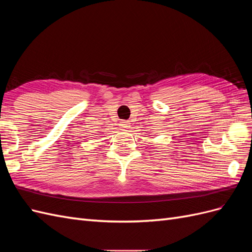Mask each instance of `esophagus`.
Returning a JSON list of instances; mask_svg holds the SVG:
<instances>
[{
	"instance_id": "esophagus-1",
	"label": "esophagus",
	"mask_w": 252,
	"mask_h": 252,
	"mask_svg": "<svg viewBox=\"0 0 252 252\" xmlns=\"http://www.w3.org/2000/svg\"><path fill=\"white\" fill-rule=\"evenodd\" d=\"M120 127L122 128V130L127 131V129L130 127V123H129L128 121H122L120 123Z\"/></svg>"
}]
</instances>
